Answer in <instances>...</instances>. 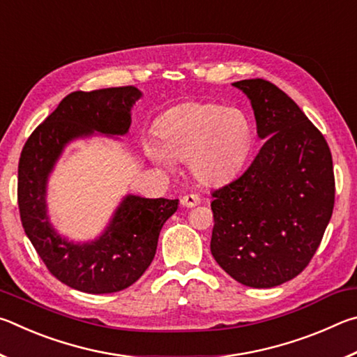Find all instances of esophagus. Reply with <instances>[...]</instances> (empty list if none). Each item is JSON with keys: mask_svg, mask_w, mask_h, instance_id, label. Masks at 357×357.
Segmentation results:
<instances>
[{"mask_svg": "<svg viewBox=\"0 0 357 357\" xmlns=\"http://www.w3.org/2000/svg\"><path fill=\"white\" fill-rule=\"evenodd\" d=\"M181 204H183L184 208H195L200 204V197H198L197 193H187V195L181 198Z\"/></svg>", "mask_w": 357, "mask_h": 357, "instance_id": "34e87169", "label": "esophagus"}]
</instances>
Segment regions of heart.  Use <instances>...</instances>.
<instances>
[{
    "mask_svg": "<svg viewBox=\"0 0 357 357\" xmlns=\"http://www.w3.org/2000/svg\"><path fill=\"white\" fill-rule=\"evenodd\" d=\"M159 148L148 146L157 162L189 160L200 183L219 184L244 164L252 144V124L239 108L189 102L168 112L155 129Z\"/></svg>",
    "mask_w": 357,
    "mask_h": 357,
    "instance_id": "b5f03b06",
    "label": "heart"
}]
</instances>
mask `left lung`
Masks as SVG:
<instances>
[{
	"instance_id": "obj_1",
	"label": "left lung",
	"mask_w": 357,
	"mask_h": 357,
	"mask_svg": "<svg viewBox=\"0 0 357 357\" xmlns=\"http://www.w3.org/2000/svg\"><path fill=\"white\" fill-rule=\"evenodd\" d=\"M233 86L249 98L264 143L241 176L211 193V253L243 285L273 288L301 274L321 243L334 209L332 155L275 84L252 78Z\"/></svg>"
}]
</instances>
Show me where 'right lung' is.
<instances>
[{
    "mask_svg": "<svg viewBox=\"0 0 357 357\" xmlns=\"http://www.w3.org/2000/svg\"><path fill=\"white\" fill-rule=\"evenodd\" d=\"M142 98L135 86L75 91L36 129L19 162V209L23 229L47 269L83 293H116L130 287L149 268L164 223L179 200L126 195L104 231L75 243L59 234L47 209L48 178L64 148L78 138H116L129 132L132 108Z\"/></svg>",
    "mask_w": 357,
    "mask_h": 357,
    "instance_id": "right-lung-1",
    "label": "right lung"
}]
</instances>
